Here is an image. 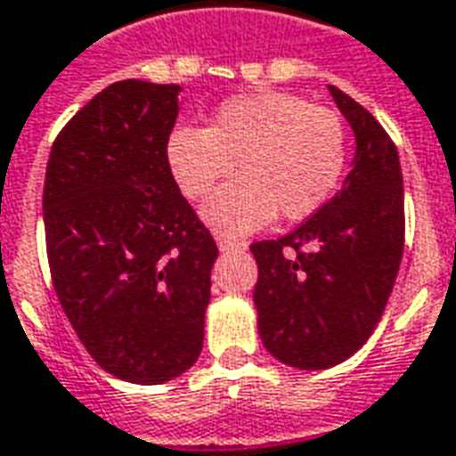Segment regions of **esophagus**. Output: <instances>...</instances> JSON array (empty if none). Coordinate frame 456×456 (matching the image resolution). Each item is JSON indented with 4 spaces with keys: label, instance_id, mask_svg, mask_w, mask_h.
<instances>
[{
    "label": "esophagus",
    "instance_id": "esophagus-1",
    "mask_svg": "<svg viewBox=\"0 0 456 456\" xmlns=\"http://www.w3.org/2000/svg\"><path fill=\"white\" fill-rule=\"evenodd\" d=\"M215 240H216V247H219L222 252H241V249H247V241L234 240V237L222 234V232H215Z\"/></svg>",
    "mask_w": 456,
    "mask_h": 456
}]
</instances>
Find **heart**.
Wrapping results in <instances>:
<instances>
[{"mask_svg": "<svg viewBox=\"0 0 456 456\" xmlns=\"http://www.w3.org/2000/svg\"><path fill=\"white\" fill-rule=\"evenodd\" d=\"M167 159L189 200L219 232L244 234L281 219H306L330 202L346 167V126L330 107L289 92H252L222 102L204 126H179Z\"/></svg>", "mask_w": 456, "mask_h": 456, "instance_id": "1", "label": "heart"}]
</instances>
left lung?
Returning a JSON list of instances; mask_svg holds the SVG:
<instances>
[{
  "label": "left lung",
  "mask_w": 456,
  "mask_h": 456,
  "mask_svg": "<svg viewBox=\"0 0 456 456\" xmlns=\"http://www.w3.org/2000/svg\"><path fill=\"white\" fill-rule=\"evenodd\" d=\"M354 129L345 187L280 240L254 241L262 345L281 364L327 370L370 339L404 252V187L395 142L359 102L330 85Z\"/></svg>",
  "instance_id": "left-lung-1"
}]
</instances>
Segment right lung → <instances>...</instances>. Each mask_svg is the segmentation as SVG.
<instances>
[{"label": "right lung", "instance_id": "obj_1", "mask_svg": "<svg viewBox=\"0 0 456 456\" xmlns=\"http://www.w3.org/2000/svg\"><path fill=\"white\" fill-rule=\"evenodd\" d=\"M179 89L114 82L64 124L46 162L54 292L92 359L124 382H169L202 352L219 249L167 159Z\"/></svg>", "mask_w": 456, "mask_h": 456}]
</instances>
